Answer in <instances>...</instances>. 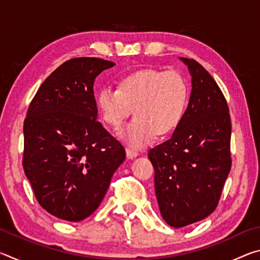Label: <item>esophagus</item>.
<instances>
[{"instance_id": "esophagus-1", "label": "esophagus", "mask_w": 260, "mask_h": 260, "mask_svg": "<svg viewBox=\"0 0 260 260\" xmlns=\"http://www.w3.org/2000/svg\"><path fill=\"white\" fill-rule=\"evenodd\" d=\"M126 155L128 158H135L136 156H139V151L135 150V149H132V148H126Z\"/></svg>"}]
</instances>
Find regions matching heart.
Returning a JSON list of instances; mask_svg holds the SVG:
<instances>
[{"label": "heart", "mask_w": 260, "mask_h": 260, "mask_svg": "<svg viewBox=\"0 0 260 260\" xmlns=\"http://www.w3.org/2000/svg\"><path fill=\"white\" fill-rule=\"evenodd\" d=\"M189 85L179 72L142 69L122 77L117 89L103 88L96 95L102 120L112 128L120 127L131 116L135 119L122 132L134 146H143L155 138L178 128L187 111Z\"/></svg>", "instance_id": "1"}]
</instances>
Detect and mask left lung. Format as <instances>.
Wrapping results in <instances>:
<instances>
[{
    "label": "left lung",
    "instance_id": "left-lung-1",
    "mask_svg": "<svg viewBox=\"0 0 260 260\" xmlns=\"http://www.w3.org/2000/svg\"><path fill=\"white\" fill-rule=\"evenodd\" d=\"M186 114L172 138L149 150L162 219L180 228L213 212L232 167V122L227 101L214 79L191 58Z\"/></svg>",
    "mask_w": 260,
    "mask_h": 260
}]
</instances>
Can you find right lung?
I'll return each mask as SVG.
<instances>
[{"instance_id": "1", "label": "right lung", "mask_w": 260, "mask_h": 260, "mask_svg": "<svg viewBox=\"0 0 260 260\" xmlns=\"http://www.w3.org/2000/svg\"><path fill=\"white\" fill-rule=\"evenodd\" d=\"M114 65L78 57L57 68L39 88L24 120L23 167L43 209L68 221L94 212L124 147L98 120L94 81Z\"/></svg>"}]
</instances>
